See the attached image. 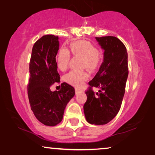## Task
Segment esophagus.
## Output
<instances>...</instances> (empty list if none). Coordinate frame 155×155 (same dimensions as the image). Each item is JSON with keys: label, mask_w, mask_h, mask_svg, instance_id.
Here are the masks:
<instances>
[{"label": "esophagus", "mask_w": 155, "mask_h": 155, "mask_svg": "<svg viewBox=\"0 0 155 155\" xmlns=\"http://www.w3.org/2000/svg\"><path fill=\"white\" fill-rule=\"evenodd\" d=\"M75 92H76V94H78V93H79L81 92V90L78 89V88H76Z\"/></svg>", "instance_id": "esophagus-1"}]
</instances>
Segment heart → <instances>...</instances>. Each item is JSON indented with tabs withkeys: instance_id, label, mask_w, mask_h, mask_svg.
<instances>
[{
	"instance_id": "heart-1",
	"label": "heart",
	"mask_w": 155,
	"mask_h": 155,
	"mask_svg": "<svg viewBox=\"0 0 155 155\" xmlns=\"http://www.w3.org/2000/svg\"><path fill=\"white\" fill-rule=\"evenodd\" d=\"M71 52L74 55L81 56L84 58L83 66L91 70H94L99 65L101 56L98 47L91 41L81 40L74 41L70 45ZM70 52L68 49L62 47L58 51L56 63L59 70L64 71L68 68L70 60ZM89 78V74L85 71H71L65 76V81L69 84L77 87H81L83 83Z\"/></svg>"
}]
</instances>
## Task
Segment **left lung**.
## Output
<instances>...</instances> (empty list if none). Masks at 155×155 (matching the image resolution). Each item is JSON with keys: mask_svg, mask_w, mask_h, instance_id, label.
<instances>
[{"mask_svg": "<svg viewBox=\"0 0 155 155\" xmlns=\"http://www.w3.org/2000/svg\"><path fill=\"white\" fill-rule=\"evenodd\" d=\"M104 50V62L88 83L87 101L83 110L88 123L104 125L116 117L121 108L128 76L126 46L115 36L96 37ZM100 88L95 93L92 87Z\"/></svg>", "mask_w": 155, "mask_h": 155, "instance_id": "obj_1", "label": "left lung"}]
</instances>
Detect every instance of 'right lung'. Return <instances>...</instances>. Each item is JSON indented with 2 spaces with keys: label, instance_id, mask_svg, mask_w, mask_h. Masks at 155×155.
Instances as JSON below:
<instances>
[{
  "label": "right lung",
  "instance_id": "obj_1",
  "mask_svg": "<svg viewBox=\"0 0 155 155\" xmlns=\"http://www.w3.org/2000/svg\"><path fill=\"white\" fill-rule=\"evenodd\" d=\"M59 42L58 36L48 34L34 43L29 62L28 94L31 110L43 124L54 126L62 121L65 107L74 96L75 90L67 83H61L59 91L50 87L60 83L56 56Z\"/></svg>",
  "mask_w": 155,
  "mask_h": 155
}]
</instances>
